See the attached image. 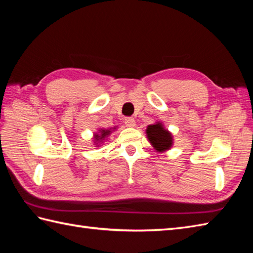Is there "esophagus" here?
<instances>
[{
  "instance_id": "1",
  "label": "esophagus",
  "mask_w": 253,
  "mask_h": 253,
  "mask_svg": "<svg viewBox=\"0 0 253 253\" xmlns=\"http://www.w3.org/2000/svg\"><path fill=\"white\" fill-rule=\"evenodd\" d=\"M125 124H126V126L127 127H135L136 126V122H135V120H133L132 117H127L126 120H125Z\"/></svg>"
}]
</instances>
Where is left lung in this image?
<instances>
[{"instance_id":"obj_1","label":"left lung","mask_w":253,"mask_h":253,"mask_svg":"<svg viewBox=\"0 0 253 253\" xmlns=\"http://www.w3.org/2000/svg\"><path fill=\"white\" fill-rule=\"evenodd\" d=\"M146 135L150 144L160 153L168 151L174 144L173 135L166 129L162 122L149 125L146 129Z\"/></svg>"}]
</instances>
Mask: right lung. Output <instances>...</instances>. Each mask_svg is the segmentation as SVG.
<instances>
[{
  "label": "right lung",
  "instance_id": "1",
  "mask_svg": "<svg viewBox=\"0 0 253 253\" xmlns=\"http://www.w3.org/2000/svg\"><path fill=\"white\" fill-rule=\"evenodd\" d=\"M116 127L107 128V129H104V128H99L98 132H95L94 135H93V143H94V146L96 148L100 147L101 144L104 142V140H106L107 137H109L113 131L116 130Z\"/></svg>",
  "mask_w": 253,
  "mask_h": 253
}]
</instances>
